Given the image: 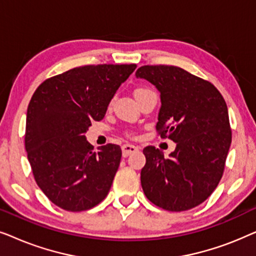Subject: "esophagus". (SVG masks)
Here are the masks:
<instances>
[{"mask_svg": "<svg viewBox=\"0 0 256 256\" xmlns=\"http://www.w3.org/2000/svg\"><path fill=\"white\" fill-rule=\"evenodd\" d=\"M138 150V146H132V144H124L122 146V155H124V157H127L130 155V154H134Z\"/></svg>", "mask_w": 256, "mask_h": 256, "instance_id": "1", "label": "esophagus"}]
</instances>
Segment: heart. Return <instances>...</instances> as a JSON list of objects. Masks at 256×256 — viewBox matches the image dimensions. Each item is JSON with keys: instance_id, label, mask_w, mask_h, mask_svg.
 I'll use <instances>...</instances> for the list:
<instances>
[{"instance_id": "b5f03b06", "label": "heart", "mask_w": 256, "mask_h": 256, "mask_svg": "<svg viewBox=\"0 0 256 256\" xmlns=\"http://www.w3.org/2000/svg\"><path fill=\"white\" fill-rule=\"evenodd\" d=\"M143 90H146V88H138V90H135V94L141 93V92H143Z\"/></svg>"}]
</instances>
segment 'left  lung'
Wrapping results in <instances>:
<instances>
[{
	"instance_id": "obj_1",
	"label": "left lung",
	"mask_w": 256,
	"mask_h": 256,
	"mask_svg": "<svg viewBox=\"0 0 256 256\" xmlns=\"http://www.w3.org/2000/svg\"><path fill=\"white\" fill-rule=\"evenodd\" d=\"M136 78L160 90L162 106L156 129L160 138L176 143L169 158L152 146L143 149V192L166 211L196 208L216 190L225 169L232 142L225 100L208 80L177 66H141Z\"/></svg>"
}]
</instances>
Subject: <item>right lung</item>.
<instances>
[{"label": "right lung", "instance_id": "add662e5", "mask_svg": "<svg viewBox=\"0 0 256 256\" xmlns=\"http://www.w3.org/2000/svg\"><path fill=\"white\" fill-rule=\"evenodd\" d=\"M135 64L86 65L42 82L26 113V150L34 180L54 205L86 211L106 198L120 166L121 148L94 150L85 132L102 120Z\"/></svg>", "mask_w": 256, "mask_h": 256}]
</instances>
